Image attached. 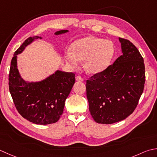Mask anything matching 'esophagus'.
<instances>
[{
    "label": "esophagus",
    "mask_w": 157,
    "mask_h": 157,
    "mask_svg": "<svg viewBox=\"0 0 157 157\" xmlns=\"http://www.w3.org/2000/svg\"><path fill=\"white\" fill-rule=\"evenodd\" d=\"M75 79H76V80L77 81H80V82H82V81H84V79H83L81 76H79V75H78V76H76V78H75Z\"/></svg>",
    "instance_id": "34e87169"
}]
</instances>
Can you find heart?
I'll list each match as a JSON object with an SVG mask.
<instances>
[{"instance_id":"heart-1","label":"heart","mask_w":157,"mask_h":157,"mask_svg":"<svg viewBox=\"0 0 157 157\" xmlns=\"http://www.w3.org/2000/svg\"><path fill=\"white\" fill-rule=\"evenodd\" d=\"M72 50L64 54L66 63L71 68L77 69L80 60H84L85 69L92 74L105 69L114 52L111 41L93 36L76 40L72 45Z\"/></svg>"}]
</instances>
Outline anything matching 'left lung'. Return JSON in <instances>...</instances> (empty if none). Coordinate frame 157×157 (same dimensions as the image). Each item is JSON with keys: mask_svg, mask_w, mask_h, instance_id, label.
Wrapping results in <instances>:
<instances>
[{"mask_svg": "<svg viewBox=\"0 0 157 157\" xmlns=\"http://www.w3.org/2000/svg\"><path fill=\"white\" fill-rule=\"evenodd\" d=\"M122 54L86 81L89 111L99 124L124 120L136 109L146 81L144 58L127 39L120 38Z\"/></svg>", "mask_w": 157, "mask_h": 157, "instance_id": "1", "label": "left lung"}]
</instances>
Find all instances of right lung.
Returning a JSON list of instances; mask_svg holds the SVG:
<instances>
[{"label":"right lung","mask_w":157,"mask_h":157,"mask_svg":"<svg viewBox=\"0 0 157 157\" xmlns=\"http://www.w3.org/2000/svg\"><path fill=\"white\" fill-rule=\"evenodd\" d=\"M59 30L55 35L65 33ZM39 36L29 37L15 52L9 74V88L17 112L23 118L36 124L56 122L63 114L64 103L75 82V73L56 71L44 80L26 82L17 69V55Z\"/></svg>","instance_id":"right-lung-1"}]
</instances>
